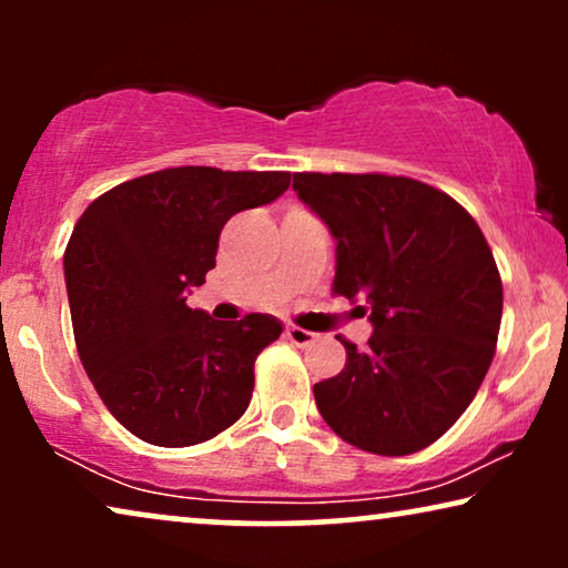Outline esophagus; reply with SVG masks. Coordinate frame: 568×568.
<instances>
[{"instance_id":"34e87169","label":"esophagus","mask_w":568,"mask_h":568,"mask_svg":"<svg viewBox=\"0 0 568 568\" xmlns=\"http://www.w3.org/2000/svg\"><path fill=\"white\" fill-rule=\"evenodd\" d=\"M286 338H290L294 346H310V344H315L317 333L300 328V325H290V328H286Z\"/></svg>"}]
</instances>
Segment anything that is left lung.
Instances as JSON below:
<instances>
[{
	"label": "left lung",
	"instance_id": "8db88e82",
	"mask_svg": "<svg viewBox=\"0 0 568 568\" xmlns=\"http://www.w3.org/2000/svg\"><path fill=\"white\" fill-rule=\"evenodd\" d=\"M336 237L333 294L362 300L367 348L315 385L325 424L385 457L437 442L476 398L496 354L501 276L476 220L445 191L385 173H294Z\"/></svg>",
	"mask_w": 568,
	"mask_h": 568
}]
</instances>
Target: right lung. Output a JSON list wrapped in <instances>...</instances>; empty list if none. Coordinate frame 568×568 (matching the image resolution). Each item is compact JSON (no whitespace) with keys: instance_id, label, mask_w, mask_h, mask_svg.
Listing matches in <instances>:
<instances>
[{"instance_id":"obj_1","label":"right lung","mask_w":568,"mask_h":568,"mask_svg":"<svg viewBox=\"0 0 568 568\" xmlns=\"http://www.w3.org/2000/svg\"><path fill=\"white\" fill-rule=\"evenodd\" d=\"M282 170L168 168L105 191L64 251L74 344L105 408L158 447L227 429L253 398L258 354L282 336L271 315L212 321L185 305L216 266L232 214L282 196Z\"/></svg>"}]
</instances>
